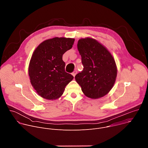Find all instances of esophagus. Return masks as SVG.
<instances>
[{
	"label": "esophagus",
	"mask_w": 148,
	"mask_h": 148,
	"mask_svg": "<svg viewBox=\"0 0 148 148\" xmlns=\"http://www.w3.org/2000/svg\"><path fill=\"white\" fill-rule=\"evenodd\" d=\"M77 72L76 71H74L72 73V75H73L74 77H75V75L77 74Z\"/></svg>",
	"instance_id": "obj_1"
}]
</instances>
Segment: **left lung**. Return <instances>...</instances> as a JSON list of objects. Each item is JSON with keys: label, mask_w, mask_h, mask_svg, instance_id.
I'll return each mask as SVG.
<instances>
[{"label": "left lung", "mask_w": 148, "mask_h": 148, "mask_svg": "<svg viewBox=\"0 0 148 148\" xmlns=\"http://www.w3.org/2000/svg\"><path fill=\"white\" fill-rule=\"evenodd\" d=\"M83 70L75 79L86 96L97 99L107 95L113 87L117 75L115 61L110 51L92 38L78 40Z\"/></svg>", "instance_id": "1"}]
</instances>
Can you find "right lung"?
I'll return each mask as SVG.
<instances>
[{"label":"right lung","instance_id":"obj_1","mask_svg":"<svg viewBox=\"0 0 148 148\" xmlns=\"http://www.w3.org/2000/svg\"><path fill=\"white\" fill-rule=\"evenodd\" d=\"M74 38L54 37L40 43L32 56L29 75L37 94L47 99L60 97L74 77L65 71L62 55L71 49Z\"/></svg>","mask_w":148,"mask_h":148}]
</instances>
